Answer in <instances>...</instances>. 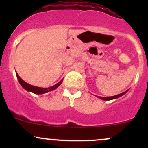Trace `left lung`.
I'll use <instances>...</instances> for the list:
<instances>
[{"label": "left lung", "instance_id": "8db88e82", "mask_svg": "<svg viewBox=\"0 0 148 148\" xmlns=\"http://www.w3.org/2000/svg\"><path fill=\"white\" fill-rule=\"evenodd\" d=\"M127 91H128V90L125 91V92H122V93L120 94V95H115V96H112V97H99V99H102V100H106V101H107V100H112V99H117V98H118V97H120L122 96V95H125V94L126 93V92H127Z\"/></svg>", "mask_w": 148, "mask_h": 148}]
</instances>
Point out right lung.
<instances>
[{"instance_id": "obj_1", "label": "right lung", "mask_w": 148, "mask_h": 148, "mask_svg": "<svg viewBox=\"0 0 148 148\" xmlns=\"http://www.w3.org/2000/svg\"><path fill=\"white\" fill-rule=\"evenodd\" d=\"M16 77H17V79L18 80L19 83H20V84L23 86V89L27 90L28 92H33V93L36 94V95H42V94H45V93H47V92H51V91L54 90V89H56V88H57L61 84H62V81H63V80H61L59 83L53 85V86H51V87L42 88V87H38V86H33V85H31L29 84L26 83V82H24L23 79H21V77H19L18 74L17 73H16Z\"/></svg>"}]
</instances>
